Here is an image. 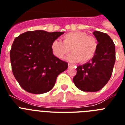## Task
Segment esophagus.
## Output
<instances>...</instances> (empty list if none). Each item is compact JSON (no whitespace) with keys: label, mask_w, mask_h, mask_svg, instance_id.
<instances>
[{"label":"esophagus","mask_w":125,"mask_h":125,"mask_svg":"<svg viewBox=\"0 0 125 125\" xmlns=\"http://www.w3.org/2000/svg\"><path fill=\"white\" fill-rule=\"evenodd\" d=\"M74 65L73 64H71V63H68V67H73Z\"/></svg>","instance_id":"obj_1"}]
</instances>
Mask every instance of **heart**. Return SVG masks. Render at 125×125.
<instances>
[{
	"mask_svg": "<svg viewBox=\"0 0 125 125\" xmlns=\"http://www.w3.org/2000/svg\"><path fill=\"white\" fill-rule=\"evenodd\" d=\"M63 42L55 40L51 44L54 54L59 59L63 58L71 50L73 52L67 57L69 61L86 63L97 52V40L84 32H69L63 36Z\"/></svg>",
	"mask_w": 125,
	"mask_h": 125,
	"instance_id": "heart-1",
	"label": "heart"
}]
</instances>
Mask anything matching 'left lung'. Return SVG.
I'll list each match as a JSON object with an SVG mask.
<instances>
[{"label": "left lung", "instance_id": "left-lung-1", "mask_svg": "<svg viewBox=\"0 0 125 125\" xmlns=\"http://www.w3.org/2000/svg\"><path fill=\"white\" fill-rule=\"evenodd\" d=\"M98 42L97 52L91 60L76 67L73 82L83 91L95 92L101 90L110 80L115 62L114 42L106 33L93 32Z\"/></svg>", "mask_w": 125, "mask_h": 125}]
</instances>
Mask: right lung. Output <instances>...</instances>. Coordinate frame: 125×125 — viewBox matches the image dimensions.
<instances>
[{
	"mask_svg": "<svg viewBox=\"0 0 125 125\" xmlns=\"http://www.w3.org/2000/svg\"><path fill=\"white\" fill-rule=\"evenodd\" d=\"M63 32L28 31L15 39L10 51L11 69L21 87L34 94L51 91L68 63L53 54L51 44Z\"/></svg>",
	"mask_w": 125,
	"mask_h": 125,
	"instance_id": "right-lung-1",
	"label": "right lung"
}]
</instances>
